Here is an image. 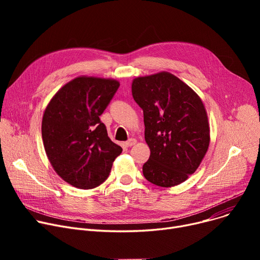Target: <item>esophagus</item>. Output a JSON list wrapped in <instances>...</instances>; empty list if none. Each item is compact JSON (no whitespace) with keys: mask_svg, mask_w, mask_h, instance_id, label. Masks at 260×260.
I'll use <instances>...</instances> for the list:
<instances>
[{"mask_svg":"<svg viewBox=\"0 0 260 260\" xmlns=\"http://www.w3.org/2000/svg\"><path fill=\"white\" fill-rule=\"evenodd\" d=\"M136 142H137V141H136V139L131 138V139H128L127 141L124 142V145H125L126 147H131V146H133L134 144H136Z\"/></svg>","mask_w":260,"mask_h":260,"instance_id":"obj_1","label":"esophagus"}]
</instances>
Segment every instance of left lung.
<instances>
[{"mask_svg": "<svg viewBox=\"0 0 260 260\" xmlns=\"http://www.w3.org/2000/svg\"><path fill=\"white\" fill-rule=\"evenodd\" d=\"M132 92L143 111L144 138L151 149L142 167L145 179L162 187L182 183L198 169L210 143L201 99L166 72L136 78Z\"/></svg>", "mask_w": 260, "mask_h": 260, "instance_id": "8db88e82", "label": "left lung"}]
</instances>
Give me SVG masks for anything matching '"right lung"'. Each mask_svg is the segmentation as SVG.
<instances>
[{
  "label": "right lung",
  "instance_id": "1",
  "mask_svg": "<svg viewBox=\"0 0 260 260\" xmlns=\"http://www.w3.org/2000/svg\"><path fill=\"white\" fill-rule=\"evenodd\" d=\"M119 86L112 79L79 77L54 94L45 109L46 155L53 170L75 187L89 189L103 183L122 152L100 120Z\"/></svg>",
  "mask_w": 260,
  "mask_h": 260
}]
</instances>
